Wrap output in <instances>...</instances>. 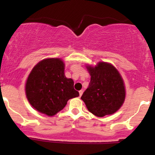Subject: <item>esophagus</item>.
I'll list each match as a JSON object with an SVG mask.
<instances>
[{"instance_id": "34e87169", "label": "esophagus", "mask_w": 155, "mask_h": 155, "mask_svg": "<svg viewBox=\"0 0 155 155\" xmlns=\"http://www.w3.org/2000/svg\"><path fill=\"white\" fill-rule=\"evenodd\" d=\"M83 92H84L83 90H81V91H79V95H80V97H81V95L83 94Z\"/></svg>"}]
</instances>
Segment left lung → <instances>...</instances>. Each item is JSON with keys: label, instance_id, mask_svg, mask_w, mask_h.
<instances>
[{"label": "left lung", "instance_id": "1", "mask_svg": "<svg viewBox=\"0 0 155 155\" xmlns=\"http://www.w3.org/2000/svg\"><path fill=\"white\" fill-rule=\"evenodd\" d=\"M87 69L91 81L81 96L87 110L99 117L116 113L123 105L126 96L121 75L112 64L106 62Z\"/></svg>", "mask_w": 155, "mask_h": 155}]
</instances>
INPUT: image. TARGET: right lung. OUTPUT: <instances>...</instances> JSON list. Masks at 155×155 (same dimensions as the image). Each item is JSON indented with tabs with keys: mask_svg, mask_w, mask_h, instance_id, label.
Listing matches in <instances>:
<instances>
[{
	"mask_svg": "<svg viewBox=\"0 0 155 155\" xmlns=\"http://www.w3.org/2000/svg\"><path fill=\"white\" fill-rule=\"evenodd\" d=\"M64 62L59 58L44 59L38 63L28 77L26 94L29 104L40 113L54 116L70 99L79 96L74 81L64 75Z\"/></svg>",
	"mask_w": 155,
	"mask_h": 155,
	"instance_id": "1",
	"label": "right lung"
}]
</instances>
